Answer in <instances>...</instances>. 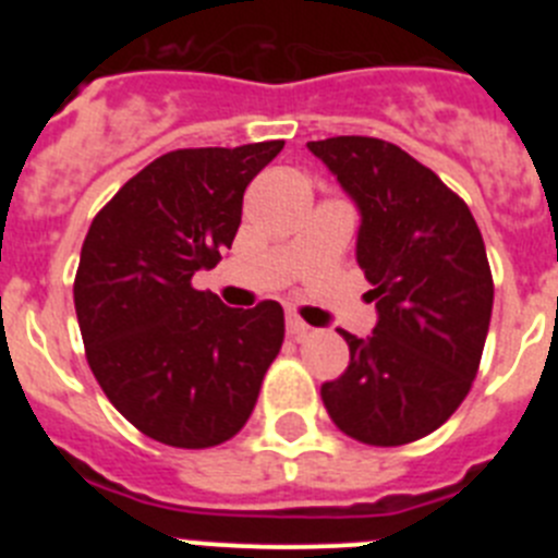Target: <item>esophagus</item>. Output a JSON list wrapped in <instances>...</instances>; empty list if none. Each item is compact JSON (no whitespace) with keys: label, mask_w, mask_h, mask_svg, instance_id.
<instances>
[{"label":"esophagus","mask_w":558,"mask_h":558,"mask_svg":"<svg viewBox=\"0 0 558 558\" xmlns=\"http://www.w3.org/2000/svg\"><path fill=\"white\" fill-rule=\"evenodd\" d=\"M284 327H288V335L290 338H302V335L310 332V324L302 322L295 313H288L284 315Z\"/></svg>","instance_id":"obj_1"}]
</instances>
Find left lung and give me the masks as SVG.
<instances>
[{
  "instance_id": "1",
  "label": "left lung",
  "mask_w": 558,
  "mask_h": 558,
  "mask_svg": "<svg viewBox=\"0 0 558 558\" xmlns=\"http://www.w3.org/2000/svg\"><path fill=\"white\" fill-rule=\"evenodd\" d=\"M360 211L357 265L377 324L343 332L349 366L322 386L335 425L363 445L425 438L470 393L489 332V259L470 206L430 167L372 136L307 142Z\"/></svg>"
}]
</instances>
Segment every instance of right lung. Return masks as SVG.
<instances>
[{
    "label": "right lung",
    "instance_id": "1",
    "mask_svg": "<svg viewBox=\"0 0 558 558\" xmlns=\"http://www.w3.org/2000/svg\"><path fill=\"white\" fill-rule=\"evenodd\" d=\"M284 142L172 150L136 172L83 240L75 310L111 405L161 445L204 450L248 422L284 340L276 302L231 310L192 288L231 248L243 192Z\"/></svg>",
    "mask_w": 558,
    "mask_h": 558
}]
</instances>
